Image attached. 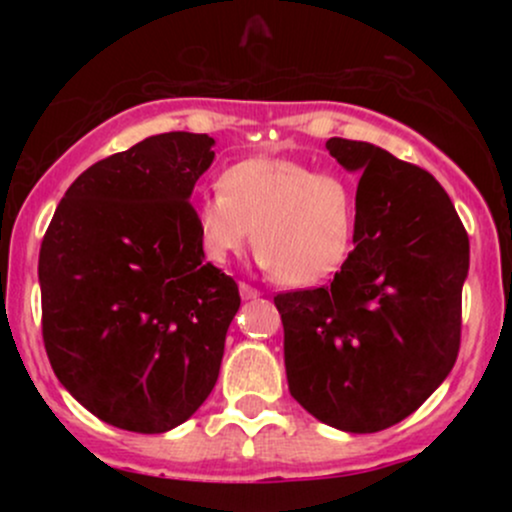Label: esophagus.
<instances>
[{"mask_svg": "<svg viewBox=\"0 0 512 512\" xmlns=\"http://www.w3.org/2000/svg\"><path fill=\"white\" fill-rule=\"evenodd\" d=\"M238 289H240V298H243V301H255V298H260V291H257L255 286L240 284Z\"/></svg>", "mask_w": 512, "mask_h": 512, "instance_id": "1", "label": "esophagus"}]
</instances>
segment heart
<instances>
[{
    "mask_svg": "<svg viewBox=\"0 0 512 512\" xmlns=\"http://www.w3.org/2000/svg\"><path fill=\"white\" fill-rule=\"evenodd\" d=\"M199 252L226 264L252 245L274 279L310 286L342 269L354 250L356 192L334 173L293 158L252 156L219 175V192L192 204Z\"/></svg>",
    "mask_w": 512,
    "mask_h": 512,
    "instance_id": "1",
    "label": "heart"
}]
</instances>
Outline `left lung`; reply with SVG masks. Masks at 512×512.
<instances>
[{"mask_svg": "<svg viewBox=\"0 0 512 512\" xmlns=\"http://www.w3.org/2000/svg\"><path fill=\"white\" fill-rule=\"evenodd\" d=\"M327 151L361 175L356 248L330 286L274 296L286 380L322 424L375 433L414 414L455 366L469 238L424 168L351 139Z\"/></svg>", "mask_w": 512, "mask_h": 512, "instance_id": "8db88e82", "label": "left lung"}]
</instances>
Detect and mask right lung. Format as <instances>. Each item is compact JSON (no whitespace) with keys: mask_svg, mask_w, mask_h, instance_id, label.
<instances>
[{"mask_svg":"<svg viewBox=\"0 0 512 512\" xmlns=\"http://www.w3.org/2000/svg\"><path fill=\"white\" fill-rule=\"evenodd\" d=\"M214 144L166 132L93 163L64 192L40 245L50 366L115 428L185 424L219 378L240 296L204 262L190 204Z\"/></svg>","mask_w":512,"mask_h":512,"instance_id":"add662e5","label":"right lung"}]
</instances>
